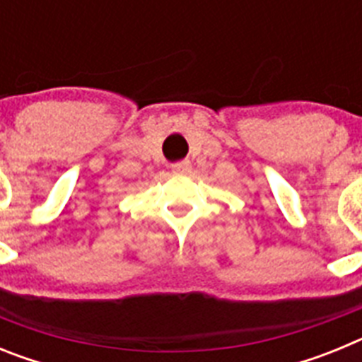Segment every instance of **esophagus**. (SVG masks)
<instances>
[{
    "mask_svg": "<svg viewBox=\"0 0 362 362\" xmlns=\"http://www.w3.org/2000/svg\"><path fill=\"white\" fill-rule=\"evenodd\" d=\"M190 168H192L190 161H179L175 163V165H172V170H174L175 174H187Z\"/></svg>",
    "mask_w": 362,
    "mask_h": 362,
    "instance_id": "34e87169",
    "label": "esophagus"
}]
</instances>
